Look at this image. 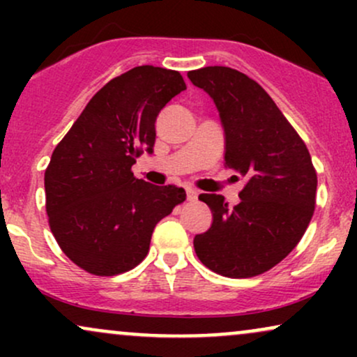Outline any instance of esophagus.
Here are the masks:
<instances>
[{"label":"esophagus","mask_w":357,"mask_h":357,"mask_svg":"<svg viewBox=\"0 0 357 357\" xmlns=\"http://www.w3.org/2000/svg\"><path fill=\"white\" fill-rule=\"evenodd\" d=\"M186 196H188V202H195L198 198V192H196L192 188H186Z\"/></svg>","instance_id":"34e87169"}]
</instances>
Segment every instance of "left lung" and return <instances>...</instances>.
I'll return each instance as SVG.
<instances>
[{"mask_svg": "<svg viewBox=\"0 0 357 357\" xmlns=\"http://www.w3.org/2000/svg\"><path fill=\"white\" fill-rule=\"evenodd\" d=\"M188 77L218 109L225 165L247 179L233 208L220 195H199L213 223L195 236V252L223 277L260 275L297 247L314 215L317 173L309 149L272 97L245 73L204 67Z\"/></svg>", "mask_w": 357, "mask_h": 357, "instance_id": "8db88e82", "label": "left lung"}]
</instances>
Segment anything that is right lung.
<instances>
[{"label":"right lung","instance_id":"obj_1","mask_svg":"<svg viewBox=\"0 0 357 357\" xmlns=\"http://www.w3.org/2000/svg\"><path fill=\"white\" fill-rule=\"evenodd\" d=\"M186 89L181 73L142 65L102 87L53 151L45 171L50 230L75 265L92 275L132 270L149 252L154 227L186 199L132 173L153 153L155 117Z\"/></svg>","mask_w":357,"mask_h":357}]
</instances>
